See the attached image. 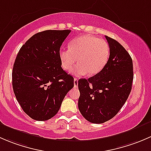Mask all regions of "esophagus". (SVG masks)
Wrapping results in <instances>:
<instances>
[{
  "label": "esophagus",
  "instance_id": "obj_1",
  "mask_svg": "<svg viewBox=\"0 0 151 151\" xmlns=\"http://www.w3.org/2000/svg\"><path fill=\"white\" fill-rule=\"evenodd\" d=\"M74 88H77V86H78V79L77 78L74 79Z\"/></svg>",
  "mask_w": 151,
  "mask_h": 151
}]
</instances>
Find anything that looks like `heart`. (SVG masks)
<instances>
[{"mask_svg":"<svg viewBox=\"0 0 151 151\" xmlns=\"http://www.w3.org/2000/svg\"><path fill=\"white\" fill-rule=\"evenodd\" d=\"M58 55L66 71H71L78 62L79 66L72 72L74 75L94 76L106 66L110 56V47L104 39L83 35L73 39L68 49H60Z\"/></svg>","mask_w":151,"mask_h":151,"instance_id":"obj_1","label":"heart"}]
</instances>
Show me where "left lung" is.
<instances>
[{"label":"left lung","mask_w":151,"mask_h":151,"mask_svg":"<svg viewBox=\"0 0 151 151\" xmlns=\"http://www.w3.org/2000/svg\"><path fill=\"white\" fill-rule=\"evenodd\" d=\"M105 38L110 47L106 66L98 74L78 81L79 110L93 123H103L117 115L130 94L134 78L130 55L116 40Z\"/></svg>","instance_id":"8db88e82"}]
</instances>
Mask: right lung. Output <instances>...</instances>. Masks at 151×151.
I'll list each match as a JSON object with an SVG mask.
<instances>
[{"label": "right lung", "instance_id": "1", "mask_svg": "<svg viewBox=\"0 0 151 151\" xmlns=\"http://www.w3.org/2000/svg\"><path fill=\"white\" fill-rule=\"evenodd\" d=\"M70 30L36 33L19 50L12 70V86L24 112L47 121L57 114L74 78L61 67L58 53Z\"/></svg>", "mask_w": 151, "mask_h": 151}]
</instances>
